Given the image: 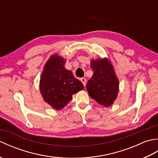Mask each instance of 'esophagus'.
Listing matches in <instances>:
<instances>
[{
	"label": "esophagus",
	"mask_w": 158,
	"mask_h": 158,
	"mask_svg": "<svg viewBox=\"0 0 158 158\" xmlns=\"http://www.w3.org/2000/svg\"><path fill=\"white\" fill-rule=\"evenodd\" d=\"M80 80H81V81L82 82L83 86L85 87V85H86V79L85 78H81Z\"/></svg>",
	"instance_id": "1"
}]
</instances>
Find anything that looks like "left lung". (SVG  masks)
I'll return each mask as SVG.
<instances>
[{
  "label": "left lung",
  "mask_w": 158,
  "mask_h": 158,
  "mask_svg": "<svg viewBox=\"0 0 158 158\" xmlns=\"http://www.w3.org/2000/svg\"><path fill=\"white\" fill-rule=\"evenodd\" d=\"M90 65L94 73L86 85L89 95L100 105L110 106L118 95L119 85L113 66L106 58L93 59Z\"/></svg>",
  "instance_id": "8db88e82"
}]
</instances>
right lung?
<instances>
[{"label":"right lung","mask_w":158,"mask_h":158,"mask_svg":"<svg viewBox=\"0 0 158 158\" xmlns=\"http://www.w3.org/2000/svg\"><path fill=\"white\" fill-rule=\"evenodd\" d=\"M66 60L57 53L43 67L39 89L44 101L56 110H61L72 100V96L83 89L82 83L65 69Z\"/></svg>","instance_id":"add662e5"}]
</instances>
